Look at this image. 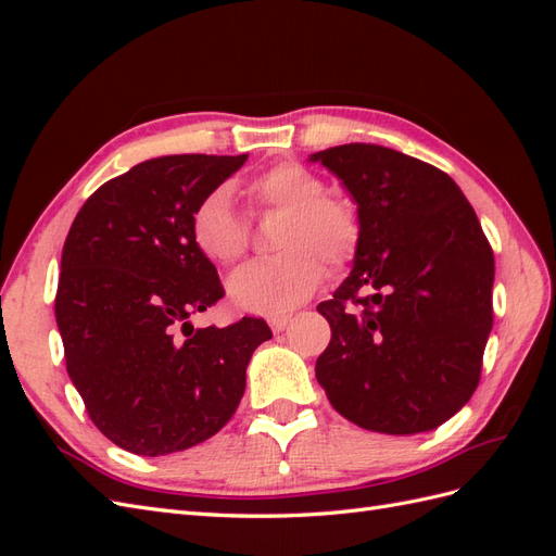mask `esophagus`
<instances>
[{
  "label": "esophagus",
  "instance_id": "34e87169",
  "mask_svg": "<svg viewBox=\"0 0 556 556\" xmlns=\"http://www.w3.org/2000/svg\"><path fill=\"white\" fill-rule=\"evenodd\" d=\"M290 317H292V315H288V313H278V315H271V317H268V327H271L274 331H282L285 327H288Z\"/></svg>",
  "mask_w": 556,
  "mask_h": 556
}]
</instances>
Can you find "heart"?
<instances>
[{
    "label": "heart",
    "instance_id": "heart-1",
    "mask_svg": "<svg viewBox=\"0 0 556 556\" xmlns=\"http://www.w3.org/2000/svg\"><path fill=\"white\" fill-rule=\"evenodd\" d=\"M257 211H285L274 260L252 262L227 282L233 304L250 313L278 315L306 301L323 282V264L343 268L362 239V217L350 199L329 194L327 182L304 164L280 162L245 185ZM192 241L204 257L229 266L245 255L250 227L233 208L227 188H213L190 217Z\"/></svg>",
    "mask_w": 556,
    "mask_h": 556
}]
</instances>
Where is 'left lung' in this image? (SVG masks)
Here are the masks:
<instances>
[{"label": "left lung", "instance_id": "obj_1", "mask_svg": "<svg viewBox=\"0 0 556 556\" xmlns=\"http://www.w3.org/2000/svg\"><path fill=\"white\" fill-rule=\"evenodd\" d=\"M341 178L362 217L355 266L317 311L331 341L315 378L362 429L410 435L459 413L490 339L494 252L459 185L374 143L311 155Z\"/></svg>", "mask_w": 556, "mask_h": 556}]
</instances>
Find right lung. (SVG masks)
<instances>
[{
  "mask_svg": "<svg viewBox=\"0 0 556 556\" xmlns=\"http://www.w3.org/2000/svg\"><path fill=\"white\" fill-rule=\"evenodd\" d=\"M248 155H166L99 188L66 233L55 319L94 427L141 457L204 443L239 408L262 317L194 329L225 296L192 241L197 201Z\"/></svg>",
  "mask_w": 556,
  "mask_h": 556,
  "instance_id": "right-lung-1",
  "label": "right lung"
}]
</instances>
